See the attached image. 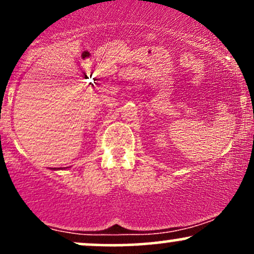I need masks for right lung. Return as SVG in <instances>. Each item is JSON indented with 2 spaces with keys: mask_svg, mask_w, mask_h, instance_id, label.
<instances>
[{
  "mask_svg": "<svg viewBox=\"0 0 254 254\" xmlns=\"http://www.w3.org/2000/svg\"><path fill=\"white\" fill-rule=\"evenodd\" d=\"M65 168H68V167H61V168H52V170H55V171H60V170H65Z\"/></svg>",
  "mask_w": 254,
  "mask_h": 254,
  "instance_id": "add662e5",
  "label": "right lung"
}]
</instances>
